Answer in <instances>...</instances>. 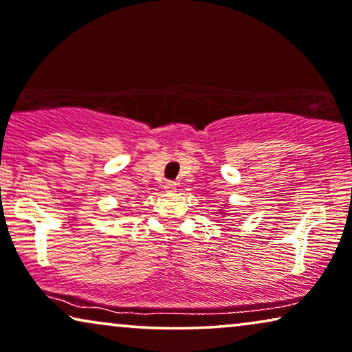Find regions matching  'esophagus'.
I'll return each instance as SVG.
<instances>
[{"instance_id":"esophagus-1","label":"esophagus","mask_w":352,"mask_h":352,"mask_svg":"<svg viewBox=\"0 0 352 352\" xmlns=\"http://www.w3.org/2000/svg\"><path fill=\"white\" fill-rule=\"evenodd\" d=\"M176 182L175 181H166L165 182V186H163V189H165L166 192H173V190H176Z\"/></svg>"}]
</instances>
